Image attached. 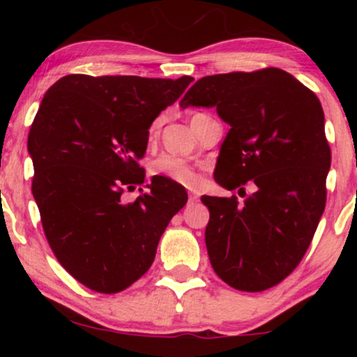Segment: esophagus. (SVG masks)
<instances>
[{
    "instance_id": "obj_1",
    "label": "esophagus",
    "mask_w": 357,
    "mask_h": 357,
    "mask_svg": "<svg viewBox=\"0 0 357 357\" xmlns=\"http://www.w3.org/2000/svg\"><path fill=\"white\" fill-rule=\"evenodd\" d=\"M188 199H190V203H195V202H198V192H195V191H190V196H188Z\"/></svg>"
}]
</instances>
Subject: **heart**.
<instances>
[{"label":"heart","mask_w":357,"mask_h":357,"mask_svg":"<svg viewBox=\"0 0 357 357\" xmlns=\"http://www.w3.org/2000/svg\"><path fill=\"white\" fill-rule=\"evenodd\" d=\"M202 114H196V116L191 117L196 119ZM159 130V121H154L149 127V141H153L158 136ZM151 173L155 178H162V179H169V181L178 183V184H184V186H191L196 181V167L188 162L186 159L178 158V155H169V154H162L159 155L158 159H154L153 165H151Z\"/></svg>","instance_id":"1"}]
</instances>
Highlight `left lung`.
Here are the masks:
<instances>
[{
    "instance_id": "8db88e82",
    "label": "left lung",
    "mask_w": 357,
    "mask_h": 357,
    "mask_svg": "<svg viewBox=\"0 0 357 357\" xmlns=\"http://www.w3.org/2000/svg\"><path fill=\"white\" fill-rule=\"evenodd\" d=\"M179 105L215 107L230 126L215 181L238 192L248 181L256 186L243 203L202 198L213 270L245 292L277 285L305 255L326 208L331 149L321 102L290 73L264 68L203 77Z\"/></svg>"
}]
</instances>
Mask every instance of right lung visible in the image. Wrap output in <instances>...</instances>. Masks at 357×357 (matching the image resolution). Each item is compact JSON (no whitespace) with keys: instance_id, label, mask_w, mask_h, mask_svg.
I'll return each instance as SVG.
<instances>
[{"instance_id":"add662e5","label":"right lung","mask_w":357,"mask_h":357,"mask_svg":"<svg viewBox=\"0 0 357 357\" xmlns=\"http://www.w3.org/2000/svg\"><path fill=\"white\" fill-rule=\"evenodd\" d=\"M191 82L73 73L40 104L28 153L45 236L61 267L96 292H121L144 275L167 223L188 202L184 186L155 176L134 203L122 192L144 183L137 159L149 127Z\"/></svg>"}]
</instances>
